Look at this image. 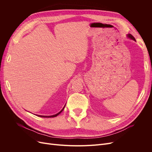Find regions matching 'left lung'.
Returning <instances> with one entry per match:
<instances>
[{
    "instance_id": "left-lung-1",
    "label": "left lung",
    "mask_w": 152,
    "mask_h": 152,
    "mask_svg": "<svg viewBox=\"0 0 152 152\" xmlns=\"http://www.w3.org/2000/svg\"><path fill=\"white\" fill-rule=\"evenodd\" d=\"M127 37H129V39H132V40H134V41H135V38H134V36H133L132 35H131V34H127Z\"/></svg>"
}]
</instances>
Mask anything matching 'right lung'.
<instances>
[{
    "label": "right lung",
    "instance_id": "obj_1",
    "mask_svg": "<svg viewBox=\"0 0 152 152\" xmlns=\"http://www.w3.org/2000/svg\"><path fill=\"white\" fill-rule=\"evenodd\" d=\"M66 105V104H65ZM65 105L64 106V107L63 108V109L60 111L59 113H57L56 115H52V116H42V115H37V116H40V117H42V118H53V117H56L57 116H58L60 113H61V111L63 110V109L65 108Z\"/></svg>",
    "mask_w": 152,
    "mask_h": 152
}]
</instances>
